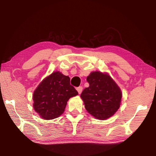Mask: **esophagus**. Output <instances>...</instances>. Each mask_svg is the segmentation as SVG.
<instances>
[{
	"label": "esophagus",
	"instance_id": "esophagus-1",
	"mask_svg": "<svg viewBox=\"0 0 156 156\" xmlns=\"http://www.w3.org/2000/svg\"><path fill=\"white\" fill-rule=\"evenodd\" d=\"M76 90L78 91L79 94H80L82 91H83V87H78L76 88Z\"/></svg>",
	"mask_w": 156,
	"mask_h": 156
}]
</instances>
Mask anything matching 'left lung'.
<instances>
[{"label":"left lung","mask_w":156,"mask_h":156,"mask_svg":"<svg viewBox=\"0 0 156 156\" xmlns=\"http://www.w3.org/2000/svg\"><path fill=\"white\" fill-rule=\"evenodd\" d=\"M87 80L89 87L82 92L80 97L87 112L98 120H106L115 114L120 108L122 92L107 73L93 72Z\"/></svg>","instance_id":"obj_1"}]
</instances>
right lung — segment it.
<instances>
[{"instance_id":"add662e5","label":"right lung","mask_w":156,"mask_h":156,"mask_svg":"<svg viewBox=\"0 0 156 156\" xmlns=\"http://www.w3.org/2000/svg\"><path fill=\"white\" fill-rule=\"evenodd\" d=\"M78 94L69 77L56 71L43 79L34 91V109L43 119H54L64 113L69 99Z\"/></svg>"}]
</instances>
